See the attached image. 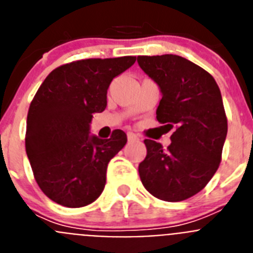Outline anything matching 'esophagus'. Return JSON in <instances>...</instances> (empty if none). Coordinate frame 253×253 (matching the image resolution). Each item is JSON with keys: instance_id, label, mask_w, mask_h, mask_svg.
Masks as SVG:
<instances>
[{"instance_id": "esophagus-1", "label": "esophagus", "mask_w": 253, "mask_h": 253, "mask_svg": "<svg viewBox=\"0 0 253 253\" xmlns=\"http://www.w3.org/2000/svg\"><path fill=\"white\" fill-rule=\"evenodd\" d=\"M126 137H128V142H137V140H139V138L133 133H128L126 134Z\"/></svg>"}]
</instances>
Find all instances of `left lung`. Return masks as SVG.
Here are the masks:
<instances>
[{
  "label": "left lung",
  "instance_id": "obj_1",
  "mask_svg": "<svg viewBox=\"0 0 253 253\" xmlns=\"http://www.w3.org/2000/svg\"><path fill=\"white\" fill-rule=\"evenodd\" d=\"M140 68L160 86L157 120L175 131L171 144L144 139L139 163L147 191L165 202H182L202 191L222 161L228 123L213 76L180 55H139Z\"/></svg>",
  "mask_w": 253,
  "mask_h": 253
}]
</instances>
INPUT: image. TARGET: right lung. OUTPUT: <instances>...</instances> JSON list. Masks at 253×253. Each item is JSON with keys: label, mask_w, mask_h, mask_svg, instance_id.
I'll use <instances>...</instances> for the list:
<instances>
[{"label": "right lung", "mask_w": 253, "mask_h": 253, "mask_svg": "<svg viewBox=\"0 0 253 253\" xmlns=\"http://www.w3.org/2000/svg\"><path fill=\"white\" fill-rule=\"evenodd\" d=\"M137 58H90L53 69L29 107L25 148L35 181L50 200L67 208L101 195L111 158L126 143L120 129L109 139L90 135L92 114L106 107L114 77Z\"/></svg>", "instance_id": "right-lung-1"}]
</instances>
